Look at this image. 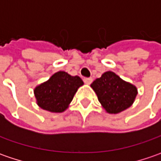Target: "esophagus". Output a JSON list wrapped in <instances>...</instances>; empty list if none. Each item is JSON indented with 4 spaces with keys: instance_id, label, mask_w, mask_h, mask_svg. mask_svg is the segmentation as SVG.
I'll return each instance as SVG.
<instances>
[{
    "instance_id": "obj_1",
    "label": "esophagus",
    "mask_w": 161,
    "mask_h": 161,
    "mask_svg": "<svg viewBox=\"0 0 161 161\" xmlns=\"http://www.w3.org/2000/svg\"><path fill=\"white\" fill-rule=\"evenodd\" d=\"M84 83L87 84V85H90L92 82V79L91 78H87V79H84Z\"/></svg>"
}]
</instances>
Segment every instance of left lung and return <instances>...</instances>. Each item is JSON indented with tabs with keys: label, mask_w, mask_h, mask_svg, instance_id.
Returning <instances> with one entry per match:
<instances>
[{
	"label": "left lung",
	"mask_w": 161,
	"mask_h": 161,
	"mask_svg": "<svg viewBox=\"0 0 161 161\" xmlns=\"http://www.w3.org/2000/svg\"><path fill=\"white\" fill-rule=\"evenodd\" d=\"M90 87L95 91L103 109L108 114H118L129 108L138 94L136 86L110 71L96 79Z\"/></svg>",
	"instance_id": "8db88e82"
}]
</instances>
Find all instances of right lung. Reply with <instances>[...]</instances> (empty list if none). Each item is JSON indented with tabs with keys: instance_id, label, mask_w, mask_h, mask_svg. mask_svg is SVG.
Listing matches in <instances>:
<instances>
[{
	"instance_id": "right-lung-1",
	"label": "right lung",
	"mask_w": 161,
	"mask_h": 161,
	"mask_svg": "<svg viewBox=\"0 0 161 161\" xmlns=\"http://www.w3.org/2000/svg\"><path fill=\"white\" fill-rule=\"evenodd\" d=\"M83 84L79 76H71L64 71H57L35 88L36 102L46 111L63 113L69 108L74 94Z\"/></svg>"
}]
</instances>
